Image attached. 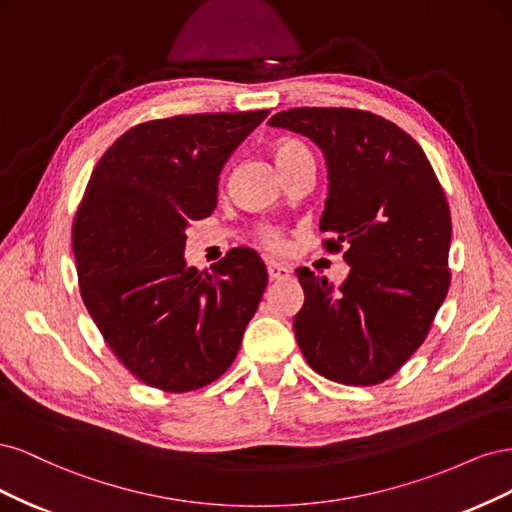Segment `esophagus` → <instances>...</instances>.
<instances>
[{
	"mask_svg": "<svg viewBox=\"0 0 512 512\" xmlns=\"http://www.w3.org/2000/svg\"><path fill=\"white\" fill-rule=\"evenodd\" d=\"M267 273H269V277L271 280L275 282V280H288L290 277V267H286V265H282V262H275V260H269L267 262Z\"/></svg>",
	"mask_w": 512,
	"mask_h": 512,
	"instance_id": "esophagus-1",
	"label": "esophagus"
}]
</instances>
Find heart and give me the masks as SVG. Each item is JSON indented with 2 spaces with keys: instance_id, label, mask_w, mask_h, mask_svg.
<instances>
[{
  "instance_id": "obj_1",
  "label": "heart",
  "mask_w": 512,
  "mask_h": 512,
  "mask_svg": "<svg viewBox=\"0 0 512 512\" xmlns=\"http://www.w3.org/2000/svg\"><path fill=\"white\" fill-rule=\"evenodd\" d=\"M273 160H275L277 170H280V168L299 162V160H312V156H309V151L299 141L284 138V141H280L273 147ZM265 243L271 245V247H277L282 241H280V237L275 235V232L269 230V232H265Z\"/></svg>"
}]
</instances>
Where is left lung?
<instances>
[{
    "mask_svg": "<svg viewBox=\"0 0 512 512\" xmlns=\"http://www.w3.org/2000/svg\"><path fill=\"white\" fill-rule=\"evenodd\" d=\"M316 143L329 196L320 230L350 273L337 290L297 269L305 292L292 329L314 371L371 386L391 378L425 342L446 299L451 211L425 151L410 134L356 108H290L269 119Z\"/></svg>",
    "mask_w": 512,
    "mask_h": 512,
    "instance_id": "8db88e82",
    "label": "left lung"
}]
</instances>
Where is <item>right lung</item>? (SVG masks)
Returning a JSON list of instances; mask_svg holds the SVG:
<instances>
[{"instance_id": "add662e5", "label": "right lung", "mask_w": 512, "mask_h": 512, "mask_svg": "<svg viewBox=\"0 0 512 512\" xmlns=\"http://www.w3.org/2000/svg\"><path fill=\"white\" fill-rule=\"evenodd\" d=\"M269 111L138 123L91 173L72 228L81 297L132 374L168 393L196 391L235 361L267 288L250 247L213 273L185 262V230L218 205L224 164Z\"/></svg>"}]
</instances>
